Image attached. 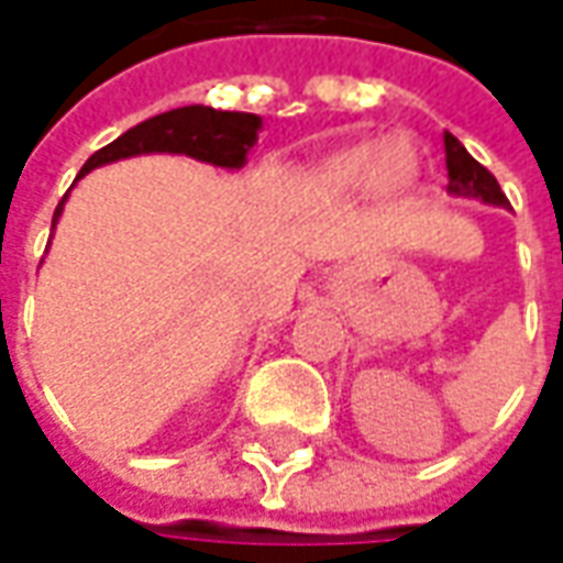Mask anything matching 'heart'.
I'll return each mask as SVG.
<instances>
[{
  "mask_svg": "<svg viewBox=\"0 0 563 563\" xmlns=\"http://www.w3.org/2000/svg\"><path fill=\"white\" fill-rule=\"evenodd\" d=\"M413 175L417 165L404 153L400 137H369L351 143L319 163V185L335 194H398L413 181Z\"/></svg>",
  "mask_w": 563,
  "mask_h": 563,
  "instance_id": "obj_1",
  "label": "heart"
}]
</instances>
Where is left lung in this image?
<instances>
[{"mask_svg":"<svg viewBox=\"0 0 563 563\" xmlns=\"http://www.w3.org/2000/svg\"><path fill=\"white\" fill-rule=\"evenodd\" d=\"M444 165H448V194L451 197H464V200H479L488 206H501L508 209V197L501 194V187L495 181V175L476 163L466 146L454 134L444 131Z\"/></svg>","mask_w":563,"mask_h":563,"instance_id":"obj_1","label":"left lung"}]
</instances>
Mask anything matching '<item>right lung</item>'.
Masks as SVG:
<instances>
[{"label": "right lung", "mask_w": 563, "mask_h": 563, "mask_svg": "<svg viewBox=\"0 0 563 563\" xmlns=\"http://www.w3.org/2000/svg\"><path fill=\"white\" fill-rule=\"evenodd\" d=\"M260 131H263V119L250 115V112H222L212 106H181V109H172V112L134 124L131 131L121 134L119 141L97 150L84 163L77 178H84L99 165L143 156V153H178V156H190L197 163L238 172L247 165V153L253 150V143L260 141ZM65 200H68V194L55 206L53 228L65 209Z\"/></svg>", "instance_id": "right-lung-1"}]
</instances>
